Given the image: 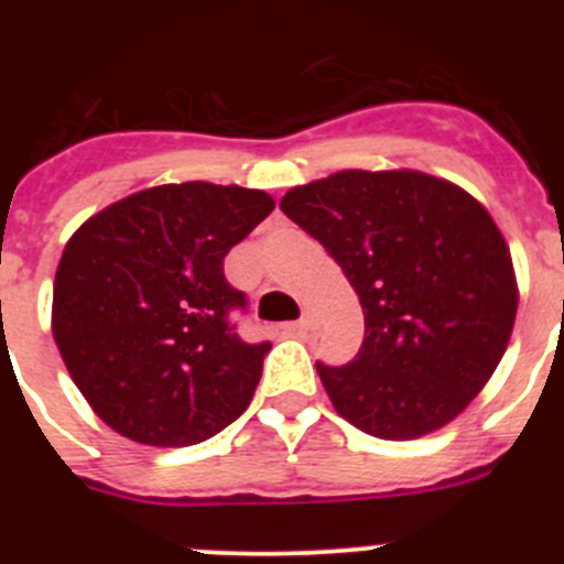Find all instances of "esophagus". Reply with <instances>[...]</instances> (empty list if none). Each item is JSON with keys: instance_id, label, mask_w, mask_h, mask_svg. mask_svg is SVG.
I'll return each mask as SVG.
<instances>
[{"instance_id": "34e87169", "label": "esophagus", "mask_w": 564, "mask_h": 564, "mask_svg": "<svg viewBox=\"0 0 564 564\" xmlns=\"http://www.w3.org/2000/svg\"><path fill=\"white\" fill-rule=\"evenodd\" d=\"M283 329H286L289 335H305V333H311V329H316V318L311 314H305L303 318H297V322H289Z\"/></svg>"}]
</instances>
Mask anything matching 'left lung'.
<instances>
[{"mask_svg":"<svg viewBox=\"0 0 564 564\" xmlns=\"http://www.w3.org/2000/svg\"><path fill=\"white\" fill-rule=\"evenodd\" d=\"M286 218L340 264L360 297L355 360L316 362L335 412L379 440H417L458 417L497 371L519 286L488 209L423 172H349L292 187Z\"/></svg>","mask_w":564,"mask_h":564,"instance_id":"obj_1","label":"left lung"}]
</instances>
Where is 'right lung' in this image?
Masks as SVG:
<instances>
[{
	"instance_id": "1",
	"label": "right lung",
	"mask_w": 564,
	"mask_h": 564,
	"mask_svg": "<svg viewBox=\"0 0 564 564\" xmlns=\"http://www.w3.org/2000/svg\"><path fill=\"white\" fill-rule=\"evenodd\" d=\"M264 191L158 185L87 220L62 250L51 333L106 425L141 445L209 440L248 409L270 340L248 344V300L224 259L272 213Z\"/></svg>"
}]
</instances>
